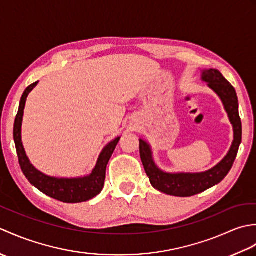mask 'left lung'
Here are the masks:
<instances>
[{
	"mask_svg": "<svg viewBox=\"0 0 256 256\" xmlns=\"http://www.w3.org/2000/svg\"><path fill=\"white\" fill-rule=\"evenodd\" d=\"M202 80L208 82V86L224 102L226 111L233 124L234 140L228 155L218 165L208 172L199 174H167L162 172L156 167L152 158L150 145L143 140H140V160H142L144 170L148 174L152 186L167 194L177 196V197H190L219 184L230 172L236 158L238 148H240L242 140V123L240 114H238V102L236 89L216 69L204 70L202 72Z\"/></svg>",
	"mask_w": 256,
	"mask_h": 256,
	"instance_id": "8db88e82",
	"label": "left lung"
}]
</instances>
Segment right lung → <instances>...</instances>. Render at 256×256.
<instances>
[{
    "label": "right lung",
    "instance_id": "add662e5",
    "mask_svg": "<svg viewBox=\"0 0 256 256\" xmlns=\"http://www.w3.org/2000/svg\"><path fill=\"white\" fill-rule=\"evenodd\" d=\"M37 84L38 81L32 84L25 89L23 96L20 98L18 112L16 114L14 122L13 136L16 146V152H18L20 170L32 186H35L42 192H44L45 194L50 196V197L54 199L66 204H77L88 201L96 197V194H99L103 189L106 165L111 158L114 150H116V146L118 143L120 138L112 140L111 143H108L104 150H102L99 160H98L96 166L94 167V170L90 176L84 178L64 179L46 176L42 172H38L30 164L28 158H27L20 138V126L22 120H23L26 98Z\"/></svg>",
    "mask_w": 256,
    "mask_h": 256
}]
</instances>
